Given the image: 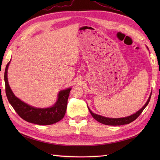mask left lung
<instances>
[{"label": "left lung", "instance_id": "8db88e82", "mask_svg": "<svg viewBox=\"0 0 160 160\" xmlns=\"http://www.w3.org/2000/svg\"><path fill=\"white\" fill-rule=\"evenodd\" d=\"M151 94L152 93H151L150 96H149L147 102L144 104V106L142 107L141 109H140L138 111H137L135 113L130 115V116L126 117V118H106V117L102 116V115H97L96 113H93V112L89 109V107H88V108H89V110L90 111L91 115H92L93 118L95 119V120H96L98 122H100V123H102V124H106V125H110V126H120V125L127 124L131 123V122H133L135 120H136V119L139 117V115H140L142 113V112L144 111L145 107L148 104L149 101H150V100H151Z\"/></svg>", "mask_w": 160, "mask_h": 160}]
</instances>
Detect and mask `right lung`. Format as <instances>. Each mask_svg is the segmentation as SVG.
<instances>
[{
    "label": "right lung",
    "instance_id": "1",
    "mask_svg": "<svg viewBox=\"0 0 160 160\" xmlns=\"http://www.w3.org/2000/svg\"><path fill=\"white\" fill-rule=\"evenodd\" d=\"M9 63L10 61L7 64L4 75L6 96L9 102L19 116L30 123L39 125L52 124L62 120L66 113L71 88L60 91L57 102L52 107L40 108L29 106L16 98L10 89L8 80V69Z\"/></svg>",
    "mask_w": 160,
    "mask_h": 160
}]
</instances>
